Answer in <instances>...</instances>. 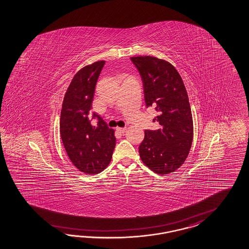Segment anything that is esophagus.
<instances>
[{"instance_id":"1","label":"esophagus","mask_w":249,"mask_h":249,"mask_svg":"<svg viewBox=\"0 0 249 249\" xmlns=\"http://www.w3.org/2000/svg\"><path fill=\"white\" fill-rule=\"evenodd\" d=\"M117 131H119L120 133H124L125 132V130H126V128H117Z\"/></svg>"}]
</instances>
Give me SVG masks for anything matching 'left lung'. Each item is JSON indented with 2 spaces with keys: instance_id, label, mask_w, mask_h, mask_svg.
<instances>
[{
  "instance_id": "left-lung-1",
  "label": "left lung",
  "mask_w": 249,
  "mask_h": 249,
  "mask_svg": "<svg viewBox=\"0 0 249 249\" xmlns=\"http://www.w3.org/2000/svg\"><path fill=\"white\" fill-rule=\"evenodd\" d=\"M130 61L142 77L146 107H155L159 116L153 122L160 125L157 130H145L140 156L155 173L168 174L184 163L192 145L193 121L186 88L168 61L151 56L132 57Z\"/></svg>"
}]
</instances>
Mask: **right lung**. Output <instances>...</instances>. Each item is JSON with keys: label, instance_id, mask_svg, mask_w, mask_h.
I'll use <instances>...</instances> for the list:
<instances>
[{"label": "right lung", "instance_id": "add662e5", "mask_svg": "<svg viewBox=\"0 0 249 249\" xmlns=\"http://www.w3.org/2000/svg\"><path fill=\"white\" fill-rule=\"evenodd\" d=\"M105 61L80 70L64 96L60 130L62 143L71 161L84 173L98 174L107 168L116 145L114 130L96 113H90L95 87ZM98 121L97 127L91 121Z\"/></svg>", "mask_w": 249, "mask_h": 249}]
</instances>
